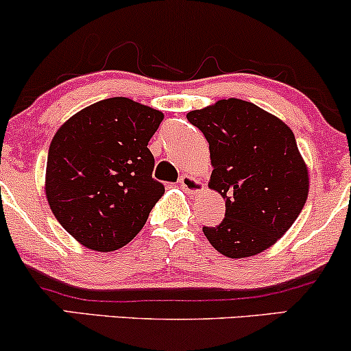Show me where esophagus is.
Wrapping results in <instances>:
<instances>
[{"label": "esophagus", "instance_id": "esophagus-1", "mask_svg": "<svg viewBox=\"0 0 351 351\" xmlns=\"http://www.w3.org/2000/svg\"><path fill=\"white\" fill-rule=\"evenodd\" d=\"M180 186H181V189H184V191L189 193V195H196V193H201L204 189L203 183H201L198 178H195V176H191V175L181 176Z\"/></svg>", "mask_w": 351, "mask_h": 351}]
</instances>
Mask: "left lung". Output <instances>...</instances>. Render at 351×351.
I'll return each mask as SVG.
<instances>
[{"mask_svg": "<svg viewBox=\"0 0 351 351\" xmlns=\"http://www.w3.org/2000/svg\"><path fill=\"white\" fill-rule=\"evenodd\" d=\"M211 155L209 186L226 201L217 226H203L217 252L256 256L285 234L308 195V171L293 132L282 120L241 99L193 110Z\"/></svg>", "mask_w": 351, "mask_h": 351, "instance_id": "8db88e82", "label": "left lung"}]
</instances>
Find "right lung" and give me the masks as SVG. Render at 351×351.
Wrapping results in <instances>:
<instances>
[{"label":"right lung","instance_id":"add662e5","mask_svg":"<svg viewBox=\"0 0 351 351\" xmlns=\"http://www.w3.org/2000/svg\"><path fill=\"white\" fill-rule=\"evenodd\" d=\"M163 114L125 97L100 100L56 132L46 196L60 226L80 244L115 251L142 231L165 193L152 176L148 142Z\"/></svg>","mask_w":351,"mask_h":351}]
</instances>
